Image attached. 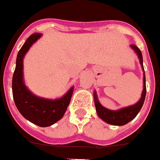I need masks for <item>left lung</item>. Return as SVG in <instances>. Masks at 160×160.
<instances>
[{
	"mask_svg": "<svg viewBox=\"0 0 160 160\" xmlns=\"http://www.w3.org/2000/svg\"><path fill=\"white\" fill-rule=\"evenodd\" d=\"M132 48L134 49L136 54L138 55V58L140 59V62L141 64V67L144 70L143 67V58H142V54H141V50L135 45H132L131 46ZM144 89L142 91V94H141V98L137 103L132 106H129V107L123 108L122 109L118 110V111H112V110L107 109L104 107H102V105L99 103L98 98H97V95H96V92H94V104H95L96 111L98 113V117L102 119V120L106 122L108 124H112V125L115 126H122L125 125L127 123L134 119L136 117V115L138 114L140 110L141 109V108L143 106V103L145 102V95H146V85H145V75L144 72Z\"/></svg>",
	"mask_w": 160,
	"mask_h": 160,
	"instance_id": "8db88e82",
	"label": "left lung"
}]
</instances>
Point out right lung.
<instances>
[{
  "label": "right lung",
  "mask_w": 160,
  "mask_h": 160,
  "mask_svg": "<svg viewBox=\"0 0 160 160\" xmlns=\"http://www.w3.org/2000/svg\"><path fill=\"white\" fill-rule=\"evenodd\" d=\"M40 37V33L31 34L18 52L12 79V93L15 105L22 116L36 125L46 127L63 117L71 102L74 88L62 98L55 100L37 97L26 88L23 81V58L32 44Z\"/></svg>",
  "instance_id": "right-lung-1"
}]
</instances>
